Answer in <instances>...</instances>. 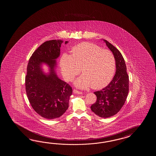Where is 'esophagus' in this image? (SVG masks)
I'll return each instance as SVG.
<instances>
[{
    "label": "esophagus",
    "instance_id": "34e87169",
    "mask_svg": "<svg viewBox=\"0 0 156 156\" xmlns=\"http://www.w3.org/2000/svg\"><path fill=\"white\" fill-rule=\"evenodd\" d=\"M73 93H75V94H83V92L80 91H78V90H73Z\"/></svg>",
    "mask_w": 156,
    "mask_h": 156
}]
</instances>
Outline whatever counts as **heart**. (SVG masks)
I'll return each instance as SVG.
<instances>
[{"mask_svg":"<svg viewBox=\"0 0 156 156\" xmlns=\"http://www.w3.org/2000/svg\"><path fill=\"white\" fill-rule=\"evenodd\" d=\"M72 54L63 53L60 58V66L63 77L71 81L80 73L75 85L81 89L90 86L99 89L112 79L116 70L115 57L110 51L92 43H83L72 48Z\"/></svg>","mask_w":156,"mask_h":156,"instance_id":"obj_1","label":"heart"}]
</instances>
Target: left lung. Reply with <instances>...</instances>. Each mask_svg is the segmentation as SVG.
<instances>
[{
  "instance_id": "left-lung-1",
  "label": "left lung",
  "mask_w": 156,
  "mask_h": 156,
  "mask_svg": "<svg viewBox=\"0 0 156 156\" xmlns=\"http://www.w3.org/2000/svg\"><path fill=\"white\" fill-rule=\"evenodd\" d=\"M104 41L115 57L116 73L108 86L94 92L97 100L90 108L97 115L107 118L118 113L126 102L129 92V76L119 51L106 40Z\"/></svg>"
}]
</instances>
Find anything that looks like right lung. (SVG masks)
Returning <instances> with one entry per match:
<instances>
[{
  "label": "right lung",
  "instance_id": "obj_1",
  "mask_svg": "<svg viewBox=\"0 0 156 156\" xmlns=\"http://www.w3.org/2000/svg\"><path fill=\"white\" fill-rule=\"evenodd\" d=\"M62 42L60 40L44 42L30 57L27 68L25 83L28 100L38 114L48 119L59 118L65 113L73 93L72 87L57 77L55 70ZM42 63L50 67L49 74L41 70Z\"/></svg>",
  "mask_w": 156,
  "mask_h": 156
}]
</instances>
